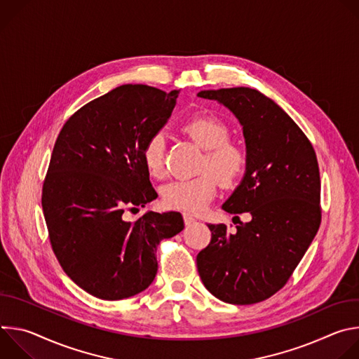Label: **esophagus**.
<instances>
[{"mask_svg": "<svg viewBox=\"0 0 359 359\" xmlns=\"http://www.w3.org/2000/svg\"><path fill=\"white\" fill-rule=\"evenodd\" d=\"M183 220H184V224H186V226H190V224H193V223L196 222V219H194L193 216L187 215V213L183 215Z\"/></svg>", "mask_w": 359, "mask_h": 359, "instance_id": "obj_1", "label": "esophagus"}]
</instances>
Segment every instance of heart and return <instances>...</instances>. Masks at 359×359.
I'll return each mask as SVG.
<instances>
[{"mask_svg":"<svg viewBox=\"0 0 359 359\" xmlns=\"http://www.w3.org/2000/svg\"><path fill=\"white\" fill-rule=\"evenodd\" d=\"M180 129L198 147L206 150L201 170H210L223 186H233L243 176L247 165L245 151L229 140L230 129L223 121L197 115L184 121ZM165 147L166 142L162 133L153 135L146 142L142 150V162L149 176L158 179L163 176ZM212 175L206 172L193 179H179L165 184L161 190L165 208L186 213L201 212L217 190V177Z\"/></svg>","mask_w":359,"mask_h":359,"instance_id":"heart-1","label":"heart"}]
</instances>
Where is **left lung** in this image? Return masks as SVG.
<instances>
[{
    "instance_id": "left-lung-1",
    "label": "left lung",
    "mask_w": 359,
    "mask_h": 359,
    "mask_svg": "<svg viewBox=\"0 0 359 359\" xmlns=\"http://www.w3.org/2000/svg\"><path fill=\"white\" fill-rule=\"evenodd\" d=\"M197 96L219 102L243 128L245 172L222 208L251 215L234 233L226 224H208L212 240L197 254V271L224 302H260L288 281L318 231L316 151L297 123L257 89H209Z\"/></svg>"
}]
</instances>
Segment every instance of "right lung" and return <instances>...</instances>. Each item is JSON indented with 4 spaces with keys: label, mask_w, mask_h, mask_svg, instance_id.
<instances>
[{
    "label": "right lung",
    "mask_w": 359,
    "mask_h": 359,
    "mask_svg": "<svg viewBox=\"0 0 359 359\" xmlns=\"http://www.w3.org/2000/svg\"><path fill=\"white\" fill-rule=\"evenodd\" d=\"M177 96L122 85L82 107L58 135L42 210L61 267L96 298L123 299L146 290L158 273L159 243L184 229L177 212L123 217L126 208L158 197L142 150L168 123Z\"/></svg>",
    "instance_id": "right-lung-1"
}]
</instances>
